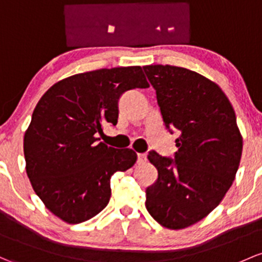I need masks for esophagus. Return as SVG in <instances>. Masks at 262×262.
<instances>
[{
	"label": "esophagus",
	"mask_w": 262,
	"mask_h": 262,
	"mask_svg": "<svg viewBox=\"0 0 262 262\" xmlns=\"http://www.w3.org/2000/svg\"><path fill=\"white\" fill-rule=\"evenodd\" d=\"M147 162V154L145 153H139L138 154V163L139 164H144Z\"/></svg>",
	"instance_id": "1"
}]
</instances>
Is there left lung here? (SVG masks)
<instances>
[{
    "mask_svg": "<svg viewBox=\"0 0 262 262\" xmlns=\"http://www.w3.org/2000/svg\"><path fill=\"white\" fill-rule=\"evenodd\" d=\"M156 89L164 125L177 130L174 161L149 152L158 178L145 191L150 216L170 230L205 219L224 200L240 166L242 137L221 88L196 71L143 66Z\"/></svg>",
    "mask_w": 262,
    "mask_h": 262,
    "instance_id": "left-lung-1",
    "label": "left lung"
}]
</instances>
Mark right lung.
<instances>
[{
	"instance_id": "obj_1",
	"label": "right lung",
	"mask_w": 262,
	"mask_h": 262,
	"mask_svg": "<svg viewBox=\"0 0 262 262\" xmlns=\"http://www.w3.org/2000/svg\"><path fill=\"white\" fill-rule=\"evenodd\" d=\"M149 86L140 66L100 69L69 76L38 100L25 132L26 173L35 193L66 224H80L109 203L110 178L134 166L137 153L99 142L117 125L124 92Z\"/></svg>"
}]
</instances>
